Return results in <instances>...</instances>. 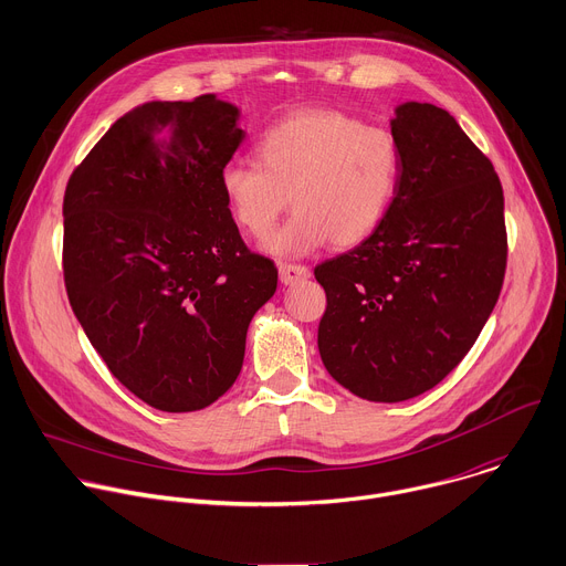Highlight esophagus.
I'll return each instance as SVG.
<instances>
[{"instance_id":"esophagus-1","label":"esophagus","mask_w":566,"mask_h":566,"mask_svg":"<svg viewBox=\"0 0 566 566\" xmlns=\"http://www.w3.org/2000/svg\"><path fill=\"white\" fill-rule=\"evenodd\" d=\"M277 271H280L282 284H295V282L306 280V277L311 275V271H308L306 266H302V264H289V262H282Z\"/></svg>"}]
</instances>
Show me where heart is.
<instances>
[{
	"label": "heart",
	"instance_id": "b5f03b06",
	"mask_svg": "<svg viewBox=\"0 0 566 566\" xmlns=\"http://www.w3.org/2000/svg\"><path fill=\"white\" fill-rule=\"evenodd\" d=\"M255 150L258 161L227 164L220 184L233 220L253 238H266L291 200L293 218L266 244L277 255L364 242L387 218L402 172L391 130L335 108L282 117Z\"/></svg>",
	"mask_w": 566,
	"mask_h": 566
}]
</instances>
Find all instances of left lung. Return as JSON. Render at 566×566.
<instances>
[{
  "label": "left lung",
  "mask_w": 566,
  "mask_h": 566,
  "mask_svg": "<svg viewBox=\"0 0 566 566\" xmlns=\"http://www.w3.org/2000/svg\"><path fill=\"white\" fill-rule=\"evenodd\" d=\"M394 205L359 247L315 266L317 348L331 378L370 402L411 400L464 359L504 282V196L455 117L407 102Z\"/></svg>",
  "instance_id": "1"
}]
</instances>
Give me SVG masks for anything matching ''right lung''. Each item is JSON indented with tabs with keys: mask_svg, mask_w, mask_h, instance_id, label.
I'll use <instances>...</instances> for the list:
<instances>
[{
	"mask_svg": "<svg viewBox=\"0 0 566 566\" xmlns=\"http://www.w3.org/2000/svg\"><path fill=\"white\" fill-rule=\"evenodd\" d=\"M213 93L119 117L64 193V284L108 370L166 413L200 411L242 370L247 331L277 289L222 193L244 139Z\"/></svg>",
	"mask_w": 566,
	"mask_h": 566,
	"instance_id": "right-lung-1",
	"label": "right lung"
}]
</instances>
